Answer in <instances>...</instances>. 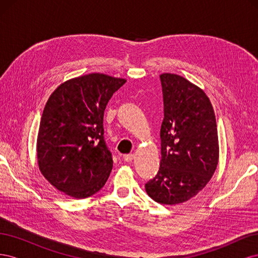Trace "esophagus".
<instances>
[{
  "label": "esophagus",
  "mask_w": 258,
  "mask_h": 258,
  "mask_svg": "<svg viewBox=\"0 0 258 258\" xmlns=\"http://www.w3.org/2000/svg\"><path fill=\"white\" fill-rule=\"evenodd\" d=\"M134 158H135V155L134 154H127V155L123 156V160L127 161V162L132 161V160H134Z\"/></svg>",
  "instance_id": "34e87169"
}]
</instances>
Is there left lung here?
<instances>
[{"mask_svg":"<svg viewBox=\"0 0 258 258\" xmlns=\"http://www.w3.org/2000/svg\"><path fill=\"white\" fill-rule=\"evenodd\" d=\"M165 118L161 123V160L145 190L161 205L189 200L213 176L220 156L216 119L206 92L171 73L160 75Z\"/></svg>","mask_w":258,"mask_h":258,"instance_id":"1","label":"left lung"}]
</instances>
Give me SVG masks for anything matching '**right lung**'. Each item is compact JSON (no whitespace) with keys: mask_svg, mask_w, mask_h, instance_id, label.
I'll return each mask as SVG.
<instances>
[{"mask_svg":"<svg viewBox=\"0 0 258 258\" xmlns=\"http://www.w3.org/2000/svg\"><path fill=\"white\" fill-rule=\"evenodd\" d=\"M126 82L90 73L62 83L48 98L36 156L41 173L59 191L84 199L106 183L113 159L103 137V115L113 93Z\"/></svg>","mask_w":258,"mask_h":258,"instance_id":"right-lung-1","label":"right lung"}]
</instances>
